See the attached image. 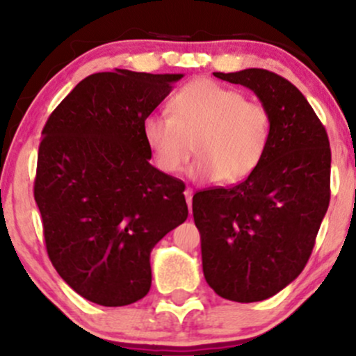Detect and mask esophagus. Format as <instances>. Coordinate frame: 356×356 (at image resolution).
Instances as JSON below:
<instances>
[{
  "instance_id": "obj_1",
  "label": "esophagus",
  "mask_w": 356,
  "mask_h": 356,
  "mask_svg": "<svg viewBox=\"0 0 356 356\" xmlns=\"http://www.w3.org/2000/svg\"><path fill=\"white\" fill-rule=\"evenodd\" d=\"M192 194H194V192H192V189H189V187L184 191V195H186V201H187V207H189V212L192 211Z\"/></svg>"
}]
</instances>
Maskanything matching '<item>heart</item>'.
<instances>
[{"label":"heart","mask_w":356,"mask_h":356,"mask_svg":"<svg viewBox=\"0 0 356 356\" xmlns=\"http://www.w3.org/2000/svg\"><path fill=\"white\" fill-rule=\"evenodd\" d=\"M170 115H149L142 136L155 164L175 174L194 152L191 175L238 184L261 164L271 137V115L263 104L212 80L184 85L169 100Z\"/></svg>","instance_id":"heart-1"}]
</instances>
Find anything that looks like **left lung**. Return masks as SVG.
Returning a JSON list of instances; mask_svg holds the SVG:
<instances>
[{
  "instance_id": "obj_1",
  "label": "left lung",
  "mask_w": 356,
  "mask_h": 356,
  "mask_svg": "<svg viewBox=\"0 0 356 356\" xmlns=\"http://www.w3.org/2000/svg\"><path fill=\"white\" fill-rule=\"evenodd\" d=\"M214 76L252 90L271 115L269 145L254 172L192 197L207 284L220 298L252 303L280 293L308 263L328 211L332 150L291 81L261 68Z\"/></svg>"
}]
</instances>
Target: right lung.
I'll use <instances>...</instances> for the list:
<instances>
[{
	"instance_id": "add662e5",
	"label": "right lung",
	"mask_w": 356,
	"mask_h": 356,
	"mask_svg": "<svg viewBox=\"0 0 356 356\" xmlns=\"http://www.w3.org/2000/svg\"><path fill=\"white\" fill-rule=\"evenodd\" d=\"M182 73L115 68L81 80L43 127L35 201L51 264L85 300L125 306L150 289V252L187 219L182 181L150 164L142 124Z\"/></svg>"
}]
</instances>
